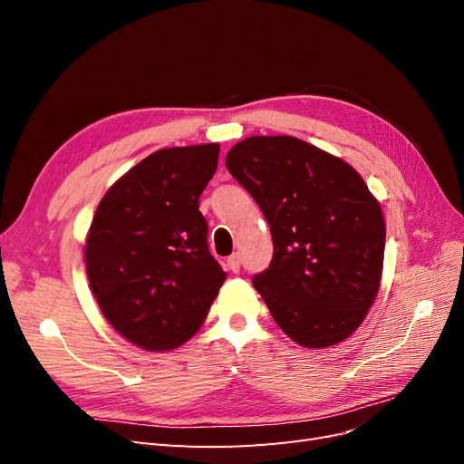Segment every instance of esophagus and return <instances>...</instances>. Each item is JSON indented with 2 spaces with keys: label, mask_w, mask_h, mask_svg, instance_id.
Instances as JSON below:
<instances>
[{
  "label": "esophagus",
  "mask_w": 464,
  "mask_h": 464,
  "mask_svg": "<svg viewBox=\"0 0 464 464\" xmlns=\"http://www.w3.org/2000/svg\"><path fill=\"white\" fill-rule=\"evenodd\" d=\"M227 265H228V269H230L232 273H237V271H240V266H242V257L237 256V254H232V256L228 257Z\"/></svg>",
  "instance_id": "34e87169"
}]
</instances>
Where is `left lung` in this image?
Masks as SVG:
<instances>
[{
    "mask_svg": "<svg viewBox=\"0 0 464 464\" xmlns=\"http://www.w3.org/2000/svg\"><path fill=\"white\" fill-rule=\"evenodd\" d=\"M227 168L271 227L273 261L254 286L294 343L339 344L368 315L385 254V220L344 160L290 135L236 143Z\"/></svg>",
    "mask_w": 464,
    "mask_h": 464,
    "instance_id": "1",
    "label": "left lung"
}]
</instances>
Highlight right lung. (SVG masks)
<instances>
[{"mask_svg": "<svg viewBox=\"0 0 464 464\" xmlns=\"http://www.w3.org/2000/svg\"><path fill=\"white\" fill-rule=\"evenodd\" d=\"M218 152V143L160 149L96 207L85 246L89 283L110 325L143 350L191 339L227 280L199 210Z\"/></svg>", "mask_w": 464, "mask_h": 464, "instance_id": "add662e5", "label": "right lung"}]
</instances>
